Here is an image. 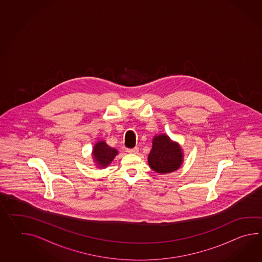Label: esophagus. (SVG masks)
<instances>
[{"instance_id": "esophagus-1", "label": "esophagus", "mask_w": 262, "mask_h": 262, "mask_svg": "<svg viewBox=\"0 0 262 262\" xmlns=\"http://www.w3.org/2000/svg\"><path fill=\"white\" fill-rule=\"evenodd\" d=\"M126 151L128 152V153H130V154H136L137 152L139 151V147L135 146L134 148H127Z\"/></svg>"}]
</instances>
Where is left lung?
I'll return each mask as SVG.
<instances>
[{
	"instance_id": "8db88e82",
	"label": "left lung",
	"mask_w": 262,
	"mask_h": 262,
	"mask_svg": "<svg viewBox=\"0 0 262 262\" xmlns=\"http://www.w3.org/2000/svg\"><path fill=\"white\" fill-rule=\"evenodd\" d=\"M148 163L154 171L161 174L177 170L182 163L180 145L172 142L164 134L154 137L151 151L148 155Z\"/></svg>"
}]
</instances>
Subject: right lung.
Listing matches in <instances>:
<instances>
[{
  "label": "right lung",
  "mask_w": 262,
  "mask_h": 262,
  "mask_svg": "<svg viewBox=\"0 0 262 262\" xmlns=\"http://www.w3.org/2000/svg\"><path fill=\"white\" fill-rule=\"evenodd\" d=\"M116 155H117V149L108 146L103 141L97 143L94 146V158L101 167L107 166L114 160V158L116 157Z\"/></svg>",
  "instance_id": "obj_1"
}]
</instances>
